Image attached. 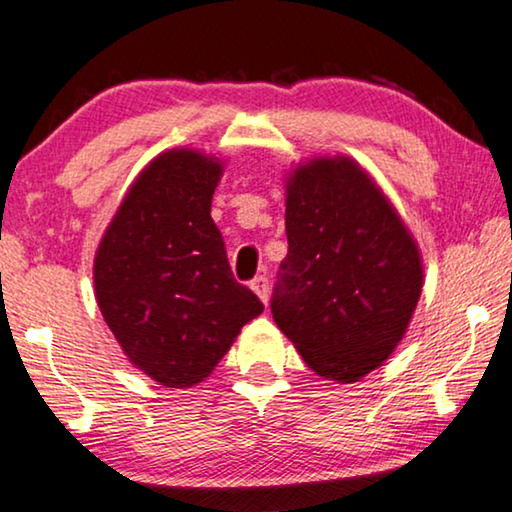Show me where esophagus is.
Here are the masks:
<instances>
[{"label":"esophagus","instance_id":"obj_1","mask_svg":"<svg viewBox=\"0 0 512 512\" xmlns=\"http://www.w3.org/2000/svg\"><path fill=\"white\" fill-rule=\"evenodd\" d=\"M250 290H253L257 297L262 299V304L269 301V280H266V276H257L253 283H250Z\"/></svg>","mask_w":512,"mask_h":512}]
</instances>
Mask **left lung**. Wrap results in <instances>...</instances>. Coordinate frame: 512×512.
Returning a JSON list of instances; mask_svg holds the SVG:
<instances>
[{
  "label": "left lung",
  "instance_id": "left-lung-1",
  "mask_svg": "<svg viewBox=\"0 0 512 512\" xmlns=\"http://www.w3.org/2000/svg\"><path fill=\"white\" fill-rule=\"evenodd\" d=\"M287 250L271 313L308 369L348 385L383 366L424 285L417 241L348 155L311 157L285 178Z\"/></svg>",
  "mask_w": 512,
  "mask_h": 512
}]
</instances>
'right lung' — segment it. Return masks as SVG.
Masks as SVG:
<instances>
[{
	"label": "right lung",
	"instance_id": "add662e5",
	"mask_svg": "<svg viewBox=\"0 0 512 512\" xmlns=\"http://www.w3.org/2000/svg\"><path fill=\"white\" fill-rule=\"evenodd\" d=\"M225 164L164 150L129 185L95 253V297L134 369L185 390L213 373L264 311L229 269L211 218Z\"/></svg>",
	"mask_w": 512,
	"mask_h": 512
}]
</instances>
